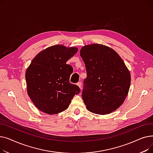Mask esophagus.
Instances as JSON below:
<instances>
[{"instance_id": "34e87169", "label": "esophagus", "mask_w": 153, "mask_h": 153, "mask_svg": "<svg viewBox=\"0 0 153 153\" xmlns=\"http://www.w3.org/2000/svg\"><path fill=\"white\" fill-rule=\"evenodd\" d=\"M76 85H77V86H79V87L80 88V89H81V86H82V84H81V82H77V83L76 84Z\"/></svg>"}]
</instances>
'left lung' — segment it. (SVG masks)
Listing matches in <instances>:
<instances>
[{
  "label": "left lung",
  "instance_id": "1",
  "mask_svg": "<svg viewBox=\"0 0 153 153\" xmlns=\"http://www.w3.org/2000/svg\"><path fill=\"white\" fill-rule=\"evenodd\" d=\"M80 55L85 65L82 97L87 109L107 115L122 105L129 92L130 72L112 48L93 43L81 48Z\"/></svg>",
  "mask_w": 153,
  "mask_h": 153
}]
</instances>
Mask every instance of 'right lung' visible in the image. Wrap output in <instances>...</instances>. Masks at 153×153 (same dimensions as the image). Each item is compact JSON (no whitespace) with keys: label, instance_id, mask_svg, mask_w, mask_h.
<instances>
[{"label":"right lung","instance_id":"1","mask_svg":"<svg viewBox=\"0 0 153 153\" xmlns=\"http://www.w3.org/2000/svg\"><path fill=\"white\" fill-rule=\"evenodd\" d=\"M78 51L76 47L56 45L39 52L25 72L27 94L35 107L54 115L66 110L79 87L69 82L72 66L66 62Z\"/></svg>","mask_w":153,"mask_h":153}]
</instances>
